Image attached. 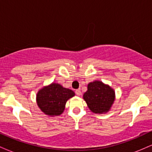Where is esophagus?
<instances>
[{
  "label": "esophagus",
  "instance_id": "esophagus-1",
  "mask_svg": "<svg viewBox=\"0 0 152 152\" xmlns=\"http://www.w3.org/2000/svg\"><path fill=\"white\" fill-rule=\"evenodd\" d=\"M76 94L77 96H81V90L80 89H77V90H76Z\"/></svg>",
  "mask_w": 152,
  "mask_h": 152
}]
</instances>
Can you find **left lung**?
<instances>
[{"instance_id": "obj_1", "label": "left lung", "mask_w": 152, "mask_h": 152, "mask_svg": "<svg viewBox=\"0 0 152 152\" xmlns=\"http://www.w3.org/2000/svg\"><path fill=\"white\" fill-rule=\"evenodd\" d=\"M114 91L102 81L88 83V90L83 94V99L91 111L102 114L108 111L114 102Z\"/></svg>"}]
</instances>
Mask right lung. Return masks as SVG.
<instances>
[{
    "label": "right lung",
    "mask_w": 152,
    "mask_h": 152,
    "mask_svg": "<svg viewBox=\"0 0 152 152\" xmlns=\"http://www.w3.org/2000/svg\"><path fill=\"white\" fill-rule=\"evenodd\" d=\"M74 95L73 91L54 83L40 90L36 100L38 106L44 114L52 116H58L65 109L68 99Z\"/></svg>",
    "instance_id": "add662e5"
}]
</instances>
